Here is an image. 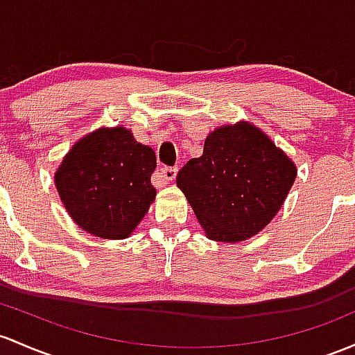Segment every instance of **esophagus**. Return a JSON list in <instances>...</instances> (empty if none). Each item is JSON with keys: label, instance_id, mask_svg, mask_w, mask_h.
<instances>
[{"label": "esophagus", "instance_id": "1", "mask_svg": "<svg viewBox=\"0 0 355 355\" xmlns=\"http://www.w3.org/2000/svg\"><path fill=\"white\" fill-rule=\"evenodd\" d=\"M158 177L162 178L163 182H173L175 177H177V168H171V166H165L158 171Z\"/></svg>", "mask_w": 355, "mask_h": 355}]
</instances>
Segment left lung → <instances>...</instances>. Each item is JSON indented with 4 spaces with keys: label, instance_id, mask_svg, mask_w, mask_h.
<instances>
[{
    "label": "left lung",
    "instance_id": "1",
    "mask_svg": "<svg viewBox=\"0 0 355 355\" xmlns=\"http://www.w3.org/2000/svg\"><path fill=\"white\" fill-rule=\"evenodd\" d=\"M297 178V166L263 131L246 121L219 126L202 157L178 171L177 185L205 236L241 243L270 224Z\"/></svg>",
    "mask_w": 355,
    "mask_h": 355
}]
</instances>
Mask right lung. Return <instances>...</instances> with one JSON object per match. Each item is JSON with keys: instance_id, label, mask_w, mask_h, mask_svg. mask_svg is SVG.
Here are the masks:
<instances>
[{"instance_id": "1", "label": "right lung", "mask_w": 355, "mask_h": 355, "mask_svg": "<svg viewBox=\"0 0 355 355\" xmlns=\"http://www.w3.org/2000/svg\"><path fill=\"white\" fill-rule=\"evenodd\" d=\"M157 157L126 128H99L76 143L55 171V187L80 229L103 239H126L157 197Z\"/></svg>"}]
</instances>
